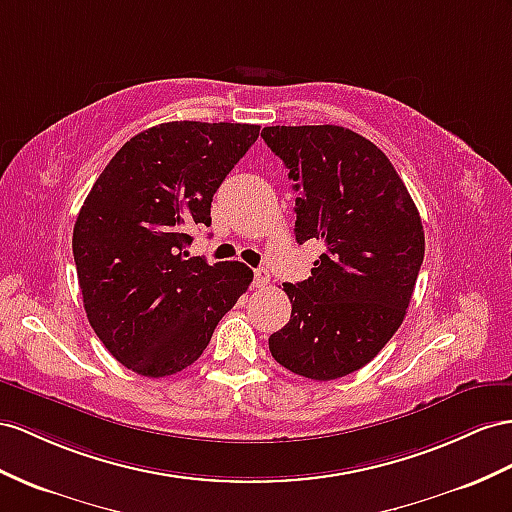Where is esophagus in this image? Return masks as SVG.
Masks as SVG:
<instances>
[{
  "label": "esophagus",
  "instance_id": "34e87169",
  "mask_svg": "<svg viewBox=\"0 0 512 512\" xmlns=\"http://www.w3.org/2000/svg\"><path fill=\"white\" fill-rule=\"evenodd\" d=\"M268 281H270V270H268V268H257V270H255V281H253V285H255V287H266Z\"/></svg>",
  "mask_w": 512,
  "mask_h": 512
}]
</instances>
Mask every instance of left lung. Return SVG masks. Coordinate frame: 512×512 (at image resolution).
<instances>
[{"label":"left lung","mask_w":512,"mask_h":512,"mask_svg":"<svg viewBox=\"0 0 512 512\" xmlns=\"http://www.w3.org/2000/svg\"><path fill=\"white\" fill-rule=\"evenodd\" d=\"M261 138L300 192L296 242L322 244L311 277L283 285L292 316L268 346L290 372L335 381L400 329L424 261L422 218L387 155L357 131L277 125Z\"/></svg>","instance_id":"1"}]
</instances>
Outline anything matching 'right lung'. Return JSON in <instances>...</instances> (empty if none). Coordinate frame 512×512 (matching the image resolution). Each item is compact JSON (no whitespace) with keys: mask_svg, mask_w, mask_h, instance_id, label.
I'll list each match as a JSON object with an SVG mask.
<instances>
[{"mask_svg":"<svg viewBox=\"0 0 512 512\" xmlns=\"http://www.w3.org/2000/svg\"><path fill=\"white\" fill-rule=\"evenodd\" d=\"M259 125L173 121L127 140L95 181L73 229L90 326L140 376L186 370L253 281L240 261L188 257L190 229L212 225L220 183Z\"/></svg>","mask_w":512,"mask_h":512,"instance_id":"right-lung-1","label":"right lung"}]
</instances>
